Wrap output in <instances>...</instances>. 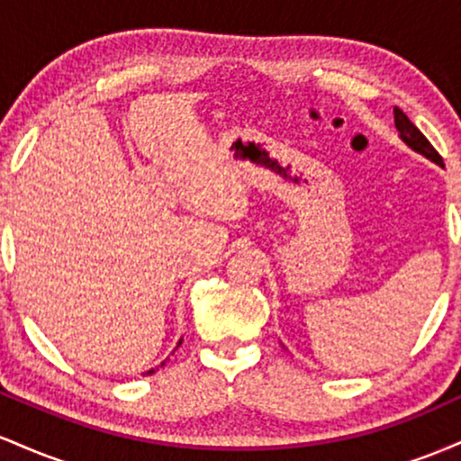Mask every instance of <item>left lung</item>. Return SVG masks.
Here are the masks:
<instances>
[{
  "label": "left lung",
  "instance_id": "obj_1",
  "mask_svg": "<svg viewBox=\"0 0 461 461\" xmlns=\"http://www.w3.org/2000/svg\"><path fill=\"white\" fill-rule=\"evenodd\" d=\"M394 125H396V130H399L401 140H403L407 147H411V149H414V151L422 153V156H425V158H429L431 162L438 164V167H444L440 153L433 149L431 142L427 140L425 136H422V131L418 130L410 119H407V114L403 113V110L394 108Z\"/></svg>",
  "mask_w": 461,
  "mask_h": 461
}]
</instances>
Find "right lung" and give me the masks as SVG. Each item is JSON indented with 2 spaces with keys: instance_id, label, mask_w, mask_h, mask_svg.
<instances>
[{
  "instance_id": "1",
  "label": "right lung",
  "mask_w": 461,
  "mask_h": 461,
  "mask_svg": "<svg viewBox=\"0 0 461 461\" xmlns=\"http://www.w3.org/2000/svg\"><path fill=\"white\" fill-rule=\"evenodd\" d=\"M179 345H182V342H179ZM153 373V370H149V373H147V375H151Z\"/></svg>"
}]
</instances>
